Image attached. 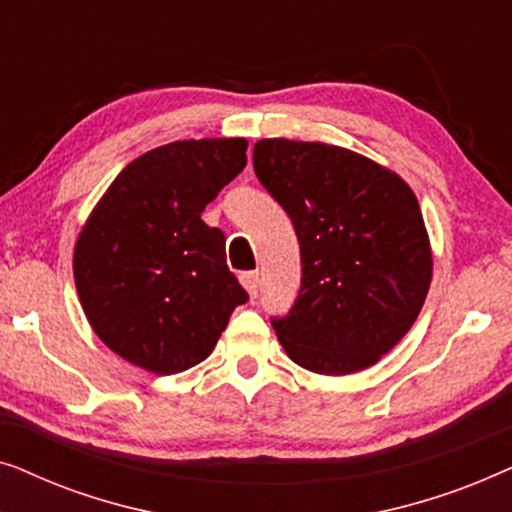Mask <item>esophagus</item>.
<instances>
[{
  "mask_svg": "<svg viewBox=\"0 0 512 512\" xmlns=\"http://www.w3.org/2000/svg\"><path fill=\"white\" fill-rule=\"evenodd\" d=\"M240 282H242V286L244 289H247V293L251 298H256V293H258V272H242L240 275Z\"/></svg>",
  "mask_w": 512,
  "mask_h": 512,
  "instance_id": "1",
  "label": "esophagus"
}]
</instances>
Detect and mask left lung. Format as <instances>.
<instances>
[{
	"mask_svg": "<svg viewBox=\"0 0 512 512\" xmlns=\"http://www.w3.org/2000/svg\"><path fill=\"white\" fill-rule=\"evenodd\" d=\"M254 172L300 242L298 298L272 319L284 352L319 375L375 366L415 324L433 275L412 188L356 151L284 137L254 144Z\"/></svg>",
	"mask_w": 512,
	"mask_h": 512,
	"instance_id": "8db88e82",
	"label": "left lung"
}]
</instances>
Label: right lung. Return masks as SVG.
I'll use <instances>...</instances> for the list:
<instances>
[{"label":"right lung","instance_id":"add662e5","mask_svg":"<svg viewBox=\"0 0 512 512\" xmlns=\"http://www.w3.org/2000/svg\"><path fill=\"white\" fill-rule=\"evenodd\" d=\"M247 165V139H184L146 151L111 181L74 247L83 312L132 366L174 375L205 361L247 291L226 237L200 219Z\"/></svg>","mask_w":512,"mask_h":512}]
</instances>
